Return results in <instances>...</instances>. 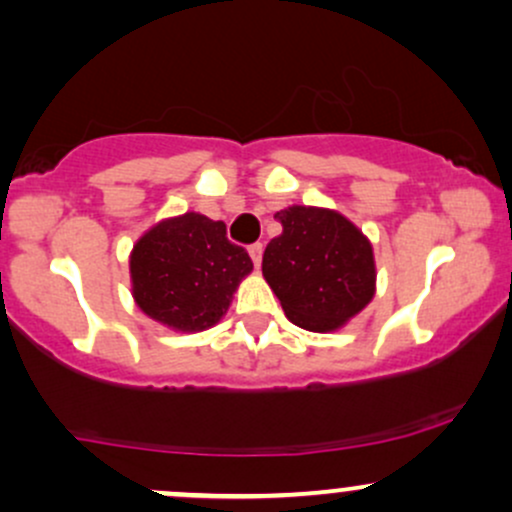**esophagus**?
Here are the masks:
<instances>
[{
  "instance_id": "obj_1",
  "label": "esophagus",
  "mask_w": 512,
  "mask_h": 512,
  "mask_svg": "<svg viewBox=\"0 0 512 512\" xmlns=\"http://www.w3.org/2000/svg\"><path fill=\"white\" fill-rule=\"evenodd\" d=\"M248 252H250L252 262H255V267L260 269V264H262V243H255V245H250Z\"/></svg>"
}]
</instances>
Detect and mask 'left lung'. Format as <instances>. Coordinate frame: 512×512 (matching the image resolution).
<instances>
[{"instance_id": "8db88e82", "label": "left lung", "mask_w": 512, "mask_h": 512, "mask_svg": "<svg viewBox=\"0 0 512 512\" xmlns=\"http://www.w3.org/2000/svg\"><path fill=\"white\" fill-rule=\"evenodd\" d=\"M281 236L269 240L262 274L293 325L337 332L375 296L373 245L344 214L293 204L276 211Z\"/></svg>"}]
</instances>
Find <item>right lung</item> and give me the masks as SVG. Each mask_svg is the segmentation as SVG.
<instances>
[{
    "instance_id": "1",
    "label": "right lung",
    "mask_w": 512,
    "mask_h": 512,
    "mask_svg": "<svg viewBox=\"0 0 512 512\" xmlns=\"http://www.w3.org/2000/svg\"><path fill=\"white\" fill-rule=\"evenodd\" d=\"M250 272V255L226 238V223L197 211L154 223L129 252L134 303L173 332L214 327Z\"/></svg>"
}]
</instances>
